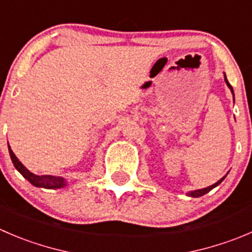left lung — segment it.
<instances>
[{
  "label": "left lung",
  "mask_w": 252,
  "mask_h": 252,
  "mask_svg": "<svg viewBox=\"0 0 252 252\" xmlns=\"http://www.w3.org/2000/svg\"><path fill=\"white\" fill-rule=\"evenodd\" d=\"M224 80H225V84H226V86H228L229 89H230L231 94H233V96H234L233 87H231V85L229 84V82H228V80H226V76H225V74H224ZM225 177H226V175L224 176V177H221L220 180L218 181V182H216V183H214V185L209 186V187L202 188V189H196V191H191V192H188V193H187V196H188V197H193V198H197V197H202V196H204V194H206V193H208L209 191H212V189H213V188H216L217 186H219V185H220V183H221V181H223L224 178H225Z\"/></svg>",
  "instance_id": "8db88e82"
}]
</instances>
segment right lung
I'll use <instances>...</instances> for the list:
<instances>
[{"instance_id":"obj_1","label":"right lung","mask_w":252,"mask_h":252,"mask_svg":"<svg viewBox=\"0 0 252 252\" xmlns=\"http://www.w3.org/2000/svg\"><path fill=\"white\" fill-rule=\"evenodd\" d=\"M8 151H9V156H11V160L13 162L14 167L17 168L19 173L23 176L26 180H28L29 182L32 183L35 187H40V188H48V189H58V188H64L66 187L67 181L65 180L64 177H59V176H51V175H43V176H38L35 173L31 172L21 161L17 158V156L14 155V153L12 151L11 146L8 145Z\"/></svg>"}]
</instances>
